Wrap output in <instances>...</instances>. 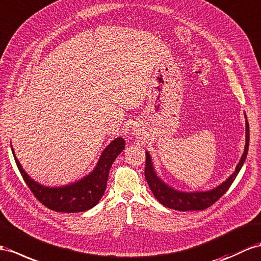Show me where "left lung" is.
<instances>
[{
	"mask_svg": "<svg viewBox=\"0 0 261 261\" xmlns=\"http://www.w3.org/2000/svg\"><path fill=\"white\" fill-rule=\"evenodd\" d=\"M246 116V115H245ZM249 146V124L246 118V144L245 150L242 158L236 166L232 174L223 182L220 185L216 186L215 189L210 191H197V192H182L173 189L172 186L166 184L163 179L160 178L156 174L153 166V162L150 153L145 151V171L144 175L148 182L153 195L162 205L169 207L171 210L175 211H203L208 208L214 203L222 197L225 193L228 191L232 182L235 181L237 174L239 173L242 166L244 165L245 160L247 158Z\"/></svg>",
	"mask_w": 261,
	"mask_h": 261,
	"instance_id": "8db88e82",
	"label": "left lung"
}]
</instances>
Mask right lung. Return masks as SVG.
<instances>
[{
    "instance_id": "obj_1",
    "label": "right lung",
    "mask_w": 261,
    "mask_h": 261,
    "mask_svg": "<svg viewBox=\"0 0 261 261\" xmlns=\"http://www.w3.org/2000/svg\"><path fill=\"white\" fill-rule=\"evenodd\" d=\"M124 146L125 141L123 138H116L109 145H107L95 169L88 175L80 178L79 181L55 188H49L34 181L22 168L15 156L12 144L11 149L25 183L39 202L55 212L78 213L88 211L99 203L100 198L105 194L111 165L116 158L124 150Z\"/></svg>"
}]
</instances>
